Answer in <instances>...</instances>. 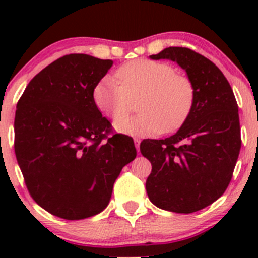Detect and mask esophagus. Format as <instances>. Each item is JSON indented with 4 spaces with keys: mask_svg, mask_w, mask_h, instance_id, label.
Masks as SVG:
<instances>
[{
    "mask_svg": "<svg viewBox=\"0 0 258 258\" xmlns=\"http://www.w3.org/2000/svg\"><path fill=\"white\" fill-rule=\"evenodd\" d=\"M135 145H136V148H137V152L140 153V142H141V139L140 137H135Z\"/></svg>",
    "mask_w": 258,
    "mask_h": 258,
    "instance_id": "obj_1",
    "label": "esophagus"
}]
</instances>
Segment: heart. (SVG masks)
<instances>
[{"label":"heart","mask_w":258,"mask_h":258,"mask_svg":"<svg viewBox=\"0 0 258 258\" xmlns=\"http://www.w3.org/2000/svg\"><path fill=\"white\" fill-rule=\"evenodd\" d=\"M116 78L102 77L93 87L92 98L101 113L118 118L114 127L121 134L144 137L175 131L191 113L196 96L194 82L167 62L130 61L117 70ZM139 95L142 112L123 117Z\"/></svg>","instance_id":"b5f03b06"}]
</instances>
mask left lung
<instances>
[{
	"label": "left lung",
	"instance_id": "left-lung-1",
	"mask_svg": "<svg viewBox=\"0 0 258 258\" xmlns=\"http://www.w3.org/2000/svg\"><path fill=\"white\" fill-rule=\"evenodd\" d=\"M150 57L177 62L194 82L196 96L175 135L140 145L152 165L146 191L160 209L196 212L220 199L232 178L241 148L237 102L221 70L202 54L168 47Z\"/></svg>",
	"mask_w": 258,
	"mask_h": 258
}]
</instances>
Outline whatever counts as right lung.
I'll return each mask as SVG.
<instances>
[{
    "instance_id": "obj_1",
    "label": "right lung",
    "mask_w": 258,
    "mask_h": 258,
    "mask_svg": "<svg viewBox=\"0 0 258 258\" xmlns=\"http://www.w3.org/2000/svg\"><path fill=\"white\" fill-rule=\"evenodd\" d=\"M111 59L66 54L38 72L17 102L15 153L31 197L64 220L106 209L119 172L136 157L134 140L113 134L92 91Z\"/></svg>"
}]
</instances>
